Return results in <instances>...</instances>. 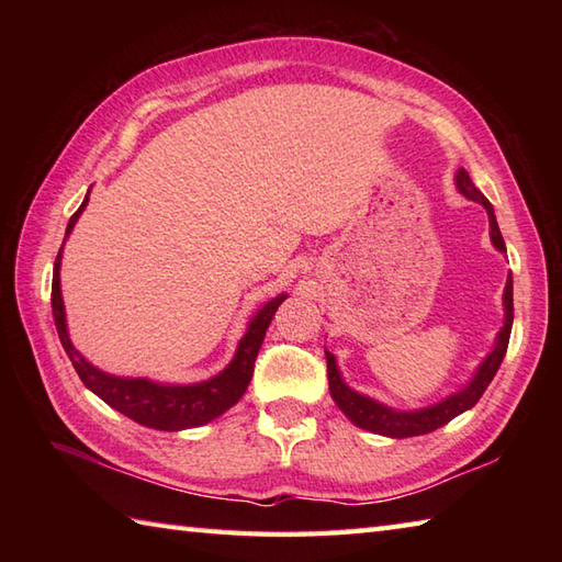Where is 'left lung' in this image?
Segmentation results:
<instances>
[{
  "mask_svg": "<svg viewBox=\"0 0 562 562\" xmlns=\"http://www.w3.org/2000/svg\"><path fill=\"white\" fill-rule=\"evenodd\" d=\"M457 186L465 198H471L475 202H481V205L487 210V220H491V238L497 250H505V238L499 234V226L495 220V212L493 205L487 202V198L481 193L479 188L473 186L471 176L465 173L463 169L457 173ZM512 318H515V304H512V274L507 280V288H505V326L499 330L497 336V345L495 350L485 357V362L481 364L479 372H475L473 381L463 391L453 393V396L445 398L437 405H429V408L423 411H411V413H403V411H391L386 405H381L372 398L362 396V393L352 391L350 386L342 384L340 372L336 367V357L330 352H326V360H328V386H330V396L333 401L338 403V408L350 417V420L362 427L369 429V432H376V435H384V437H417V435H427V432H435L437 427L447 425L449 420H453L459 413L473 408L479 398L483 396V391L491 386L493 376L497 374L499 364H503V357L507 352V345H509V333H512Z\"/></svg>",
  "mask_w": 562,
  "mask_h": 562,
  "instance_id": "obj_1",
  "label": "left lung"
}]
</instances>
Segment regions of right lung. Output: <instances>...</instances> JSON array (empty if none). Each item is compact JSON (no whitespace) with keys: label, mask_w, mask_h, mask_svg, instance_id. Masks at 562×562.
<instances>
[{"label":"right lung","mask_w":562,"mask_h":562,"mask_svg":"<svg viewBox=\"0 0 562 562\" xmlns=\"http://www.w3.org/2000/svg\"><path fill=\"white\" fill-rule=\"evenodd\" d=\"M89 195L83 198L81 207L71 214L67 224L65 238L69 236L71 226L77 224L81 210L87 207ZM65 246V241H63ZM59 258H63V248L55 258V270H53V316H55V328L59 342H63L65 352L69 355L71 364H75L79 379L83 386L91 389L101 401H105L111 408L121 411L127 415L130 420L139 425H147L154 429H166V432H178V429L188 427H200L214 417L229 411L232 405L244 396L248 389V381L254 376L256 357L266 338V330L270 321L278 312V306L284 302V294L274 296L272 302L266 306L250 321L246 336L238 342V350L234 355L232 364L224 369L210 381H202V384H190V386H164L154 384L149 379H121L101 372V369L91 367L83 357L75 350V345L69 342L67 336V324H65V304H63V292H59Z\"/></svg>","instance_id":"1"}]
</instances>
